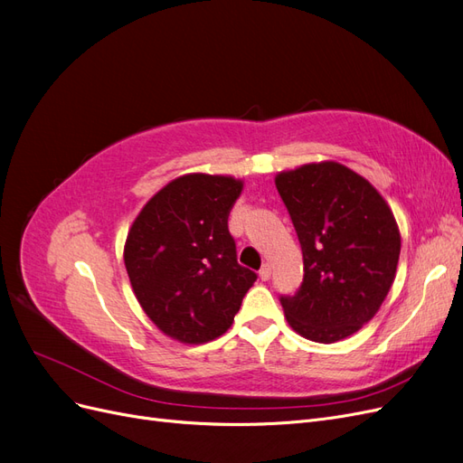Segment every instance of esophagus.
<instances>
[{"label": "esophagus", "instance_id": "1", "mask_svg": "<svg viewBox=\"0 0 463 463\" xmlns=\"http://www.w3.org/2000/svg\"><path fill=\"white\" fill-rule=\"evenodd\" d=\"M259 276H260L262 282H266V279H270V266H269V264H264L262 269L259 270Z\"/></svg>", "mask_w": 463, "mask_h": 463}]
</instances>
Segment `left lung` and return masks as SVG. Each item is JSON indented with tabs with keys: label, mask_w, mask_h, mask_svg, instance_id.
Returning <instances> with one entry per match:
<instances>
[{
	"label": "left lung",
	"mask_w": 463,
	"mask_h": 463,
	"mask_svg": "<svg viewBox=\"0 0 463 463\" xmlns=\"http://www.w3.org/2000/svg\"><path fill=\"white\" fill-rule=\"evenodd\" d=\"M274 181L303 250V284L279 298L288 325L311 342H340L367 325L394 284L396 218L365 177L338 162L305 164Z\"/></svg>",
	"instance_id": "1"
}]
</instances>
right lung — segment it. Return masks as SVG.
<instances>
[{
  "instance_id": "add662e5",
  "label": "right lung",
  "mask_w": 463,
  "mask_h": 463,
  "mask_svg": "<svg viewBox=\"0 0 463 463\" xmlns=\"http://www.w3.org/2000/svg\"><path fill=\"white\" fill-rule=\"evenodd\" d=\"M243 191L232 175L185 174L162 187L135 218L125 269L146 317L189 345L226 332L257 274L237 264L228 216Z\"/></svg>"
}]
</instances>
